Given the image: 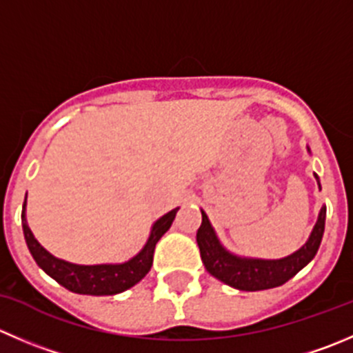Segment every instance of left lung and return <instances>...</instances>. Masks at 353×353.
Wrapping results in <instances>:
<instances>
[{
    "label": "left lung",
    "mask_w": 353,
    "mask_h": 353,
    "mask_svg": "<svg viewBox=\"0 0 353 353\" xmlns=\"http://www.w3.org/2000/svg\"><path fill=\"white\" fill-rule=\"evenodd\" d=\"M307 150L310 153V148ZM314 177L321 190L319 176L314 174ZM324 224H326V207L321 208L316 225L302 248L283 259H253V256H239L229 252L221 243L215 229L212 228L208 215L201 210V225L196 232V243L200 246L205 269L214 278L241 292H260V290H271L285 285L296 272L305 268L319 250Z\"/></svg>",
    "instance_id": "8db88e82"
}]
</instances>
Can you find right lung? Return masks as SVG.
I'll list each match as a JSON object with an SVG mask.
<instances>
[{
    "mask_svg": "<svg viewBox=\"0 0 353 353\" xmlns=\"http://www.w3.org/2000/svg\"><path fill=\"white\" fill-rule=\"evenodd\" d=\"M26 205L27 194L22 207V228L23 236H26L27 248L30 255L34 256L36 263L46 272L50 278H53L58 285L67 288L68 292L79 293V295H117V293L125 292L136 283L141 281L152 269L153 252L159 239L169 231L172 221L176 219L177 210L167 212L160 219H157L152 225L148 239L145 246L136 253L132 259L125 260L122 263H94V265H81V263H72L63 259L51 255L46 248L41 246V243L34 238L26 217Z\"/></svg>",
    "mask_w": 353,
    "mask_h": 353,
    "instance_id": "obj_1",
    "label": "right lung"
}]
</instances>
